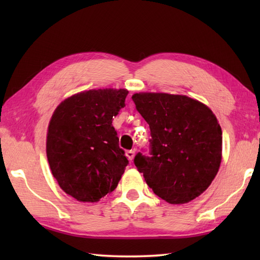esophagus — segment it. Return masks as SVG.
I'll return each instance as SVG.
<instances>
[{"mask_svg": "<svg viewBox=\"0 0 260 260\" xmlns=\"http://www.w3.org/2000/svg\"><path fill=\"white\" fill-rule=\"evenodd\" d=\"M126 156H127V158L129 159V161H132V159H133L134 156H135V151H134V150L127 151V152H126Z\"/></svg>", "mask_w": 260, "mask_h": 260, "instance_id": "obj_1", "label": "esophagus"}]
</instances>
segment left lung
Here are the masks:
<instances>
[{
    "label": "left lung",
    "instance_id": "1",
    "mask_svg": "<svg viewBox=\"0 0 260 260\" xmlns=\"http://www.w3.org/2000/svg\"><path fill=\"white\" fill-rule=\"evenodd\" d=\"M136 109L150 125L151 156L140 152L134 163L147 185L172 204L190 202L217 175L222 131L212 110L183 95L134 93Z\"/></svg>",
    "mask_w": 260,
    "mask_h": 260
}]
</instances>
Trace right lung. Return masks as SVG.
Masks as SVG:
<instances>
[{
  "label": "right lung",
  "mask_w": 260,
  "mask_h": 260,
  "mask_svg": "<svg viewBox=\"0 0 260 260\" xmlns=\"http://www.w3.org/2000/svg\"><path fill=\"white\" fill-rule=\"evenodd\" d=\"M126 89L78 92L54 110L47 134V157L59 186L80 202L113 192L128 159L119 147L113 117L125 106Z\"/></svg>",
  "instance_id": "add662e5"
}]
</instances>
